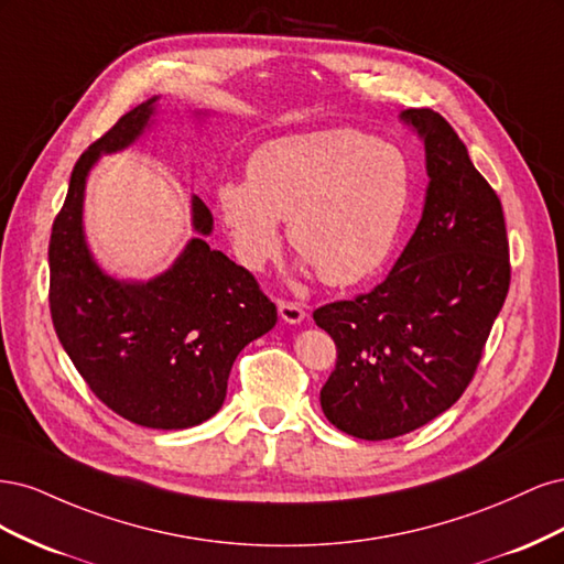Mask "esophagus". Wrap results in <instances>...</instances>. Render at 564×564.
Returning a JSON list of instances; mask_svg holds the SVG:
<instances>
[{
	"label": "esophagus",
	"instance_id": "esophagus-1",
	"mask_svg": "<svg viewBox=\"0 0 564 564\" xmlns=\"http://www.w3.org/2000/svg\"><path fill=\"white\" fill-rule=\"evenodd\" d=\"M278 311L282 315L284 322L289 324H299L305 319V311L301 303H294V301H278Z\"/></svg>",
	"mask_w": 564,
	"mask_h": 564
}]
</instances>
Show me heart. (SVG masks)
<instances>
[{
    "mask_svg": "<svg viewBox=\"0 0 564 564\" xmlns=\"http://www.w3.org/2000/svg\"><path fill=\"white\" fill-rule=\"evenodd\" d=\"M247 174L216 193L237 259L261 270L280 249V220H289L301 268H315L329 286L357 284L383 265L412 195L404 152L355 129L270 141Z\"/></svg>",
    "mask_w": 564,
    "mask_h": 564,
    "instance_id": "heart-1",
    "label": "heart"
}]
</instances>
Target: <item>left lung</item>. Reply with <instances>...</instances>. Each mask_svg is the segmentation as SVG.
Masks as SVG:
<instances>
[{
    "label": "left lung",
    "instance_id": "left-lung-1",
    "mask_svg": "<svg viewBox=\"0 0 564 564\" xmlns=\"http://www.w3.org/2000/svg\"><path fill=\"white\" fill-rule=\"evenodd\" d=\"M400 117L425 145L423 216L381 284L313 313L336 344L322 412L360 440L412 433L464 395L510 284L501 199L464 141L431 108Z\"/></svg>",
    "mask_w": 564,
    "mask_h": 564
}]
</instances>
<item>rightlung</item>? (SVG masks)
<instances>
[{
	"mask_svg": "<svg viewBox=\"0 0 564 564\" xmlns=\"http://www.w3.org/2000/svg\"><path fill=\"white\" fill-rule=\"evenodd\" d=\"M158 96L122 115L77 160L48 240L54 329L94 395L122 419L158 431L191 429L226 400L235 357L275 327L278 308L251 272L204 240L212 212L193 197V237L176 263L148 282L98 268L84 240V185L104 152L131 145Z\"/></svg>",
	"mask_w": 564,
	"mask_h": 564,
	"instance_id": "obj_1",
	"label": "right lung"
}]
</instances>
